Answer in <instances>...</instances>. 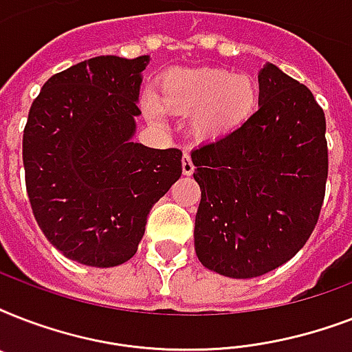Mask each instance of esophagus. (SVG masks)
<instances>
[{
  "instance_id": "1",
  "label": "esophagus",
  "mask_w": 352,
  "mask_h": 352,
  "mask_svg": "<svg viewBox=\"0 0 352 352\" xmlns=\"http://www.w3.org/2000/svg\"><path fill=\"white\" fill-rule=\"evenodd\" d=\"M193 170H195V166H193L192 155L184 153L182 155V171H184V175H192Z\"/></svg>"
}]
</instances>
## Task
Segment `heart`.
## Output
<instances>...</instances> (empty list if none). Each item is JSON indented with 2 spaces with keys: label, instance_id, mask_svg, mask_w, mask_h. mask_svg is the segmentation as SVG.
<instances>
[{
  "label": "heart",
  "instance_id": "b5f03b06",
  "mask_svg": "<svg viewBox=\"0 0 352 352\" xmlns=\"http://www.w3.org/2000/svg\"><path fill=\"white\" fill-rule=\"evenodd\" d=\"M160 102L170 111L193 115L197 137L221 138L250 120L259 104V87L248 74L226 69L175 71L162 80ZM142 106L149 120H159L162 111L155 98L148 96Z\"/></svg>",
  "mask_w": 352,
  "mask_h": 352
}]
</instances>
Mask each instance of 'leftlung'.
Segmentation results:
<instances>
[{"label": "left lung", "instance_id": "8db88e82", "mask_svg": "<svg viewBox=\"0 0 352 352\" xmlns=\"http://www.w3.org/2000/svg\"><path fill=\"white\" fill-rule=\"evenodd\" d=\"M192 160L201 188L193 237L204 267L257 278L303 248L329 173L325 113L307 85L267 63L250 120L193 149Z\"/></svg>", "mask_w": 352, "mask_h": 352}]
</instances>
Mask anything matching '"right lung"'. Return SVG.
I'll use <instances>...</instances> for the list:
<instances>
[{
	"label": "right lung",
	"mask_w": 352,
	"mask_h": 352,
	"mask_svg": "<svg viewBox=\"0 0 352 352\" xmlns=\"http://www.w3.org/2000/svg\"><path fill=\"white\" fill-rule=\"evenodd\" d=\"M149 56H96L47 80L23 131L38 226L63 256L109 268L131 259L151 206L182 173V151L131 142Z\"/></svg>",
	"instance_id": "right-lung-1"
}]
</instances>
